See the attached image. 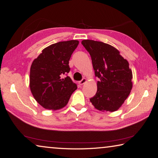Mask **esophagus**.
<instances>
[{
  "mask_svg": "<svg viewBox=\"0 0 158 158\" xmlns=\"http://www.w3.org/2000/svg\"><path fill=\"white\" fill-rule=\"evenodd\" d=\"M86 82V79L84 78H82V80H80V81L79 82V85H83Z\"/></svg>",
  "mask_w": 158,
  "mask_h": 158,
  "instance_id": "1",
  "label": "esophagus"
}]
</instances>
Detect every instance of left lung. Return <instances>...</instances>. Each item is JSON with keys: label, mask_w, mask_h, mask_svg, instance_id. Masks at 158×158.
Wrapping results in <instances>:
<instances>
[{"label": "left lung", "mask_w": 158, "mask_h": 158, "mask_svg": "<svg viewBox=\"0 0 158 158\" xmlns=\"http://www.w3.org/2000/svg\"><path fill=\"white\" fill-rule=\"evenodd\" d=\"M82 44L89 52L95 76L100 79L90 101L99 111L118 110L132 88V72L128 61L118 49L103 42L84 40Z\"/></svg>", "instance_id": "obj_1"}]
</instances>
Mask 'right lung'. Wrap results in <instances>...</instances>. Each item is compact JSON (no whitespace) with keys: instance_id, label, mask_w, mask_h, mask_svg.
<instances>
[{"instance_id":"right-lung-1","label":"right lung","mask_w":158,"mask_h":158,"mask_svg":"<svg viewBox=\"0 0 158 158\" xmlns=\"http://www.w3.org/2000/svg\"><path fill=\"white\" fill-rule=\"evenodd\" d=\"M78 40L59 42L42 51L31 64L30 87L34 99L47 110H57L68 104L73 91L77 89L67 75L69 61L78 47Z\"/></svg>"}]
</instances>
